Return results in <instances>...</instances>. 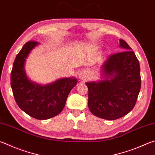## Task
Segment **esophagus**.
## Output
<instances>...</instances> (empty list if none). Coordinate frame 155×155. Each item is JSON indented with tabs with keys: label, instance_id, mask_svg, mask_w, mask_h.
Listing matches in <instances>:
<instances>
[{
	"label": "esophagus",
	"instance_id": "esophagus-1",
	"mask_svg": "<svg viewBox=\"0 0 155 155\" xmlns=\"http://www.w3.org/2000/svg\"><path fill=\"white\" fill-rule=\"evenodd\" d=\"M78 78L83 81L87 80L89 78V73L86 70H82L78 73Z\"/></svg>",
	"mask_w": 155,
	"mask_h": 155
}]
</instances>
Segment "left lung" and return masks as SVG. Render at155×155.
I'll use <instances>...</instances> for the list:
<instances>
[{
	"label": "left lung",
	"mask_w": 155,
	"mask_h": 155,
	"mask_svg": "<svg viewBox=\"0 0 155 155\" xmlns=\"http://www.w3.org/2000/svg\"><path fill=\"white\" fill-rule=\"evenodd\" d=\"M123 51L111 54L100 68L101 78L86 83L88 107L101 118L114 120L128 114L135 107L141 89L140 63L125 41Z\"/></svg>",
	"instance_id": "1"
}]
</instances>
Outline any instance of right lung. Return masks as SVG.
<instances>
[{"label":"right lung","instance_id":"obj_1","mask_svg":"<svg viewBox=\"0 0 155 155\" xmlns=\"http://www.w3.org/2000/svg\"><path fill=\"white\" fill-rule=\"evenodd\" d=\"M39 44L28 41L17 54L11 73V86L16 103L23 111L35 119L47 120L62 111L77 80L74 77L61 78L44 85L31 81L25 64L31 52Z\"/></svg>","mask_w":155,"mask_h":155}]
</instances>
